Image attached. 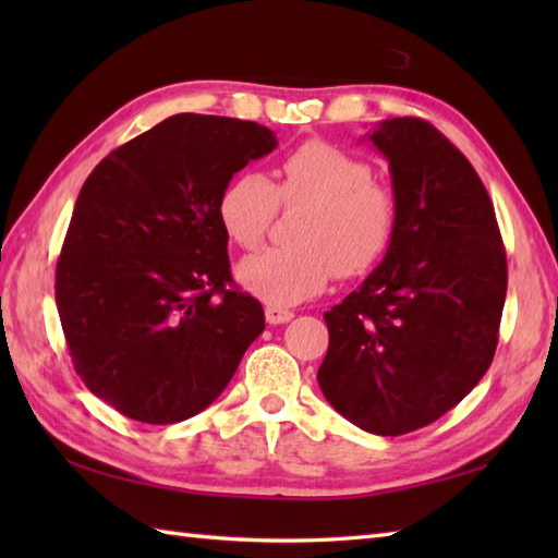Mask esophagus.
Returning <instances> with one entry per match:
<instances>
[{
	"label": "esophagus",
	"mask_w": 558,
	"mask_h": 558,
	"mask_svg": "<svg viewBox=\"0 0 558 558\" xmlns=\"http://www.w3.org/2000/svg\"><path fill=\"white\" fill-rule=\"evenodd\" d=\"M294 318V312L282 310V306H266V322L278 326V324H288Z\"/></svg>",
	"instance_id": "obj_1"
}]
</instances>
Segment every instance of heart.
<instances>
[{"label": "heart", "instance_id": "obj_1", "mask_svg": "<svg viewBox=\"0 0 558 558\" xmlns=\"http://www.w3.org/2000/svg\"><path fill=\"white\" fill-rule=\"evenodd\" d=\"M372 165L326 141H306L276 168L272 184L242 172L218 198L222 230L242 248L264 244L278 208H306L294 248H266L236 268L242 288L270 306H292L322 294L336 272L372 270L393 244L398 198L372 180Z\"/></svg>", "mask_w": 558, "mask_h": 558}]
</instances>
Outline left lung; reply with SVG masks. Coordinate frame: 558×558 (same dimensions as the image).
Here are the masks:
<instances>
[{
    "instance_id": "left-lung-1",
    "label": "left lung",
    "mask_w": 558,
    "mask_h": 558,
    "mask_svg": "<svg viewBox=\"0 0 558 558\" xmlns=\"http://www.w3.org/2000/svg\"><path fill=\"white\" fill-rule=\"evenodd\" d=\"M398 198V228L360 290L326 312L318 386L378 436L436 422L487 374L506 302V252L475 168L429 122L393 117L369 134Z\"/></svg>"
}]
</instances>
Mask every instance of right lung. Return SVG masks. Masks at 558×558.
Masks as SVG:
<instances>
[{
  "mask_svg": "<svg viewBox=\"0 0 558 558\" xmlns=\"http://www.w3.org/2000/svg\"><path fill=\"white\" fill-rule=\"evenodd\" d=\"M276 146L256 122L184 112L114 148L81 186L57 312L76 374L124 417H194L264 333V306L232 282L218 198Z\"/></svg>",
  "mask_w": 558,
  "mask_h": 558,
  "instance_id": "1",
  "label": "right lung"
}]
</instances>
